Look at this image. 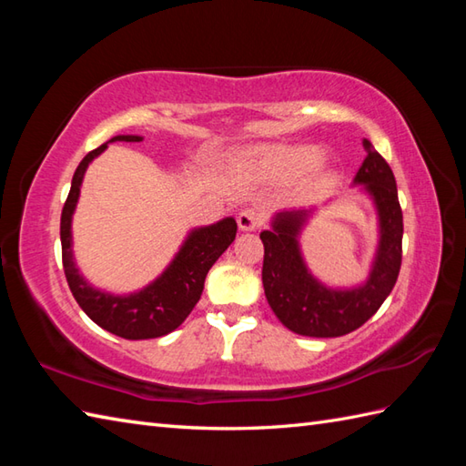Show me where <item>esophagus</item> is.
Wrapping results in <instances>:
<instances>
[{
    "label": "esophagus",
    "instance_id": "obj_1",
    "mask_svg": "<svg viewBox=\"0 0 466 466\" xmlns=\"http://www.w3.org/2000/svg\"><path fill=\"white\" fill-rule=\"evenodd\" d=\"M266 220V214L258 208H244V210L238 214V226L242 230H256L260 228Z\"/></svg>",
    "mask_w": 466,
    "mask_h": 466
}]
</instances>
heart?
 <instances>
[{"label":"heart","instance_id":"1","mask_svg":"<svg viewBox=\"0 0 466 466\" xmlns=\"http://www.w3.org/2000/svg\"><path fill=\"white\" fill-rule=\"evenodd\" d=\"M324 160V154L319 147H289V150H270L264 154V162L282 167V170H312Z\"/></svg>","mask_w":466,"mask_h":466}]
</instances>
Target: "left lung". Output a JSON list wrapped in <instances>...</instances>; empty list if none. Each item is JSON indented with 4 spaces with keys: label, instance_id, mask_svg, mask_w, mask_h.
I'll return each instance as SVG.
<instances>
[{
    "label": "left lung",
    "instance_id": "1",
    "mask_svg": "<svg viewBox=\"0 0 466 466\" xmlns=\"http://www.w3.org/2000/svg\"><path fill=\"white\" fill-rule=\"evenodd\" d=\"M366 157L354 182L364 184L374 198L380 218V246L370 279L354 290H329L306 270L296 236L304 210L280 212L274 230L260 234L264 244L262 284L270 309L296 334L312 339L344 336L372 319L397 284L402 264V210L390 166L362 140Z\"/></svg>",
    "mask_w": 466,
    "mask_h": 466
}]
</instances>
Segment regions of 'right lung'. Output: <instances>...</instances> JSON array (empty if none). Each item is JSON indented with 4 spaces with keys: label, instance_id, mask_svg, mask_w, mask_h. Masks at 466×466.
<instances>
[{
    "label": "right lung",
    "instance_id": "add662e5",
    "mask_svg": "<svg viewBox=\"0 0 466 466\" xmlns=\"http://www.w3.org/2000/svg\"><path fill=\"white\" fill-rule=\"evenodd\" d=\"M140 142V136H116L110 142ZM107 144L96 147L86 154L80 166L76 167L69 187L67 200L62 210V222H59V238H62V264L66 280L72 290L76 302L90 319L102 326L104 330L127 340L157 339L167 332L176 330L187 314L192 312L196 302L200 300L204 290V280L212 264L220 258L222 252L236 238L234 218L218 222L214 226L200 228L187 236L182 250L177 252L174 262L167 270L147 289L130 296H112L100 290H94L77 272L72 258V214L80 196L82 177L87 164L97 154L106 150Z\"/></svg>",
    "mask_w": 466,
    "mask_h": 466
}]
</instances>
